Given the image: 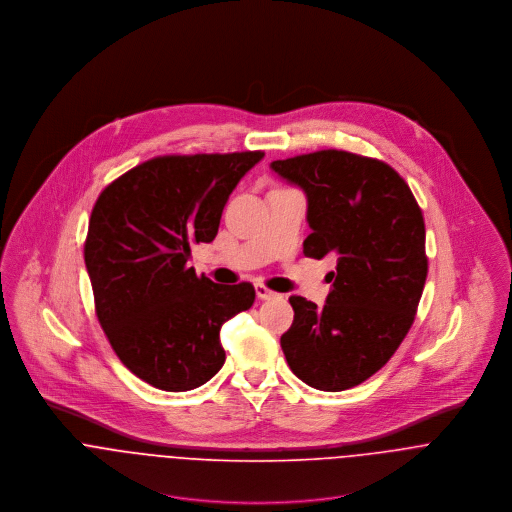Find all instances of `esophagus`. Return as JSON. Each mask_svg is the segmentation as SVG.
Wrapping results in <instances>:
<instances>
[{
	"mask_svg": "<svg viewBox=\"0 0 512 512\" xmlns=\"http://www.w3.org/2000/svg\"><path fill=\"white\" fill-rule=\"evenodd\" d=\"M256 295H258L260 299H272V297H276L278 293L268 290L264 284H256Z\"/></svg>",
	"mask_w": 512,
	"mask_h": 512,
	"instance_id": "1",
	"label": "esophagus"
}]
</instances>
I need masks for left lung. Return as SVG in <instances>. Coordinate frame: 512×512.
I'll return each instance as SVG.
<instances>
[{"label": "left lung", "instance_id": "left-lung-1", "mask_svg": "<svg viewBox=\"0 0 512 512\" xmlns=\"http://www.w3.org/2000/svg\"><path fill=\"white\" fill-rule=\"evenodd\" d=\"M307 199V258L337 256L323 307L292 295L282 351L311 388H353L408 335L428 276L426 226L406 181L386 163L323 149L270 163Z\"/></svg>", "mask_w": 512, "mask_h": 512}]
</instances>
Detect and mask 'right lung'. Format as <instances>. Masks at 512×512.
I'll use <instances>...</instances> for the list:
<instances>
[{"mask_svg":"<svg viewBox=\"0 0 512 512\" xmlns=\"http://www.w3.org/2000/svg\"><path fill=\"white\" fill-rule=\"evenodd\" d=\"M262 151L165 155L130 169L98 197L84 244L98 321L147 384L185 392L222 365L220 327L252 307V284L222 286L189 268L213 242L222 209Z\"/></svg>","mask_w":512,"mask_h":512,"instance_id":"obj_1","label":"right lung"}]
</instances>
